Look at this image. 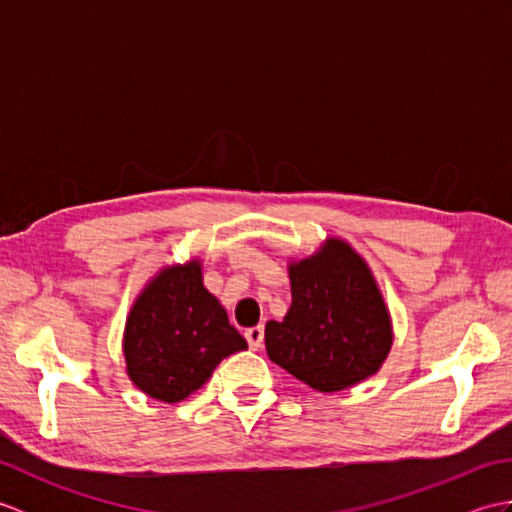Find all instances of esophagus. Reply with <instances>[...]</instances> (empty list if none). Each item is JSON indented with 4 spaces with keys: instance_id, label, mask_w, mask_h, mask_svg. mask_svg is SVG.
<instances>
[{
    "instance_id": "1",
    "label": "esophagus",
    "mask_w": 512,
    "mask_h": 512,
    "mask_svg": "<svg viewBox=\"0 0 512 512\" xmlns=\"http://www.w3.org/2000/svg\"><path fill=\"white\" fill-rule=\"evenodd\" d=\"M246 341H248L250 347H253V350H259V347H262V343H264V328H262V325H257V328H248L246 330Z\"/></svg>"
}]
</instances>
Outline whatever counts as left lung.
<instances>
[{"label":"left lung","mask_w":512,"mask_h":512,"mask_svg":"<svg viewBox=\"0 0 512 512\" xmlns=\"http://www.w3.org/2000/svg\"><path fill=\"white\" fill-rule=\"evenodd\" d=\"M292 306L266 323L270 361L317 391H341L378 372L391 323L363 257L341 239L290 266Z\"/></svg>","instance_id":"8db88e82"}]
</instances>
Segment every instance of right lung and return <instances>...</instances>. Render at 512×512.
<instances>
[{
	"mask_svg": "<svg viewBox=\"0 0 512 512\" xmlns=\"http://www.w3.org/2000/svg\"><path fill=\"white\" fill-rule=\"evenodd\" d=\"M248 343L202 286L198 262L173 266L151 281L125 325L127 374L162 402H180L211 378L226 356Z\"/></svg>",
	"mask_w": 512,
	"mask_h": 512,
	"instance_id": "obj_1",
	"label": "right lung"
}]
</instances>
